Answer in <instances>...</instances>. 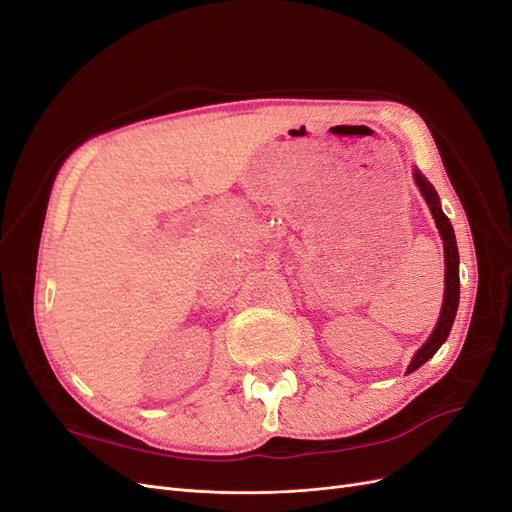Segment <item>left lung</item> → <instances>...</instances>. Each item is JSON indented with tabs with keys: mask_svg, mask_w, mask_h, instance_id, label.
Segmentation results:
<instances>
[{
	"mask_svg": "<svg viewBox=\"0 0 512 512\" xmlns=\"http://www.w3.org/2000/svg\"><path fill=\"white\" fill-rule=\"evenodd\" d=\"M412 177H414L416 188L421 190L425 203L429 205V211L433 215V220H436L440 237L444 241V301H442V309H440V318H438L436 329L431 331V335L427 337V342L414 352L412 361L406 369V374H412L414 369L425 365L431 359V356L440 350V346L446 342L448 333H451V327H453L455 316H457V307H459V252H457V239H455L453 224L442 211L438 192L433 190V185L425 179L421 170L414 168Z\"/></svg>",
	"mask_w": 512,
	"mask_h": 512,
	"instance_id": "left-lung-1",
	"label": "left lung"
}]
</instances>
